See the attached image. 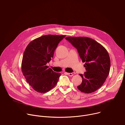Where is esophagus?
I'll list each match as a JSON object with an SVG mask.
<instances>
[{"instance_id": "obj_1", "label": "esophagus", "mask_w": 125, "mask_h": 125, "mask_svg": "<svg viewBox=\"0 0 125 125\" xmlns=\"http://www.w3.org/2000/svg\"><path fill=\"white\" fill-rule=\"evenodd\" d=\"M66 74L69 76H72L75 74V73H74V72H73V73H66Z\"/></svg>"}]
</instances>
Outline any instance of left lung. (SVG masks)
Instances as JSON below:
<instances>
[{
  "mask_svg": "<svg viewBox=\"0 0 125 125\" xmlns=\"http://www.w3.org/2000/svg\"><path fill=\"white\" fill-rule=\"evenodd\" d=\"M78 52L86 72L79 74L82 82L77 88L85 93L96 91L103 85L109 74L110 58L107 50L94 39L86 37L65 38Z\"/></svg>",
  "mask_w": 125,
  "mask_h": 125,
  "instance_id": "8db88e82",
  "label": "left lung"
}]
</instances>
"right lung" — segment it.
Wrapping results in <instances>:
<instances>
[{"label": "right lung", "instance_id": "obj_1", "mask_svg": "<svg viewBox=\"0 0 125 125\" xmlns=\"http://www.w3.org/2000/svg\"><path fill=\"white\" fill-rule=\"evenodd\" d=\"M65 35H46L34 39L27 46L22 58L21 70L26 81L38 93H46L57 83L61 73L46 65Z\"/></svg>", "mask_w": 125, "mask_h": 125}]
</instances>
